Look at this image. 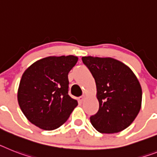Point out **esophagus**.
<instances>
[{"mask_svg":"<svg viewBox=\"0 0 157 157\" xmlns=\"http://www.w3.org/2000/svg\"><path fill=\"white\" fill-rule=\"evenodd\" d=\"M85 98H86V97H85V95H83L82 97H80V98H79V101H80L81 103H82L83 101H84L85 100Z\"/></svg>","mask_w":157,"mask_h":157,"instance_id":"1","label":"esophagus"}]
</instances>
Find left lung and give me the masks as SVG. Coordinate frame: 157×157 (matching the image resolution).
Masks as SVG:
<instances>
[{
	"instance_id": "8db88e82",
	"label": "left lung",
	"mask_w": 157,
	"mask_h": 157,
	"mask_svg": "<svg viewBox=\"0 0 157 157\" xmlns=\"http://www.w3.org/2000/svg\"><path fill=\"white\" fill-rule=\"evenodd\" d=\"M97 85L99 110L90 117L101 133H116L133 122L142 102V89L131 68L112 57L83 56Z\"/></svg>"
}]
</instances>
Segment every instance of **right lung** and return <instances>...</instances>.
<instances>
[{"label":"right lung","mask_w":157,"mask_h":157,"mask_svg":"<svg viewBox=\"0 0 157 157\" xmlns=\"http://www.w3.org/2000/svg\"><path fill=\"white\" fill-rule=\"evenodd\" d=\"M77 56H48L31 64L24 72L17 91L22 113L32 124L41 129L61 126L77 106L68 94L69 71Z\"/></svg>","instance_id":"obj_1"}]
</instances>
